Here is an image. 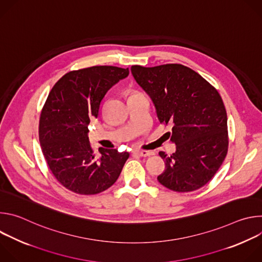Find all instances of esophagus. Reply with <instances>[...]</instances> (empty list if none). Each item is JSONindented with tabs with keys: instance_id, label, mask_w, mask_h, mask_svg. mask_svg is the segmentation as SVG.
<instances>
[{
	"instance_id": "1",
	"label": "esophagus",
	"mask_w": 262,
	"mask_h": 262,
	"mask_svg": "<svg viewBox=\"0 0 262 262\" xmlns=\"http://www.w3.org/2000/svg\"><path fill=\"white\" fill-rule=\"evenodd\" d=\"M135 155H137V156H139V157L146 158V157L154 156V152H152V151H147V150H136V151H135Z\"/></svg>"
}]
</instances>
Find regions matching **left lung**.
Listing matches in <instances>:
<instances>
[{"label":"left lung","mask_w":262,"mask_h":262,"mask_svg":"<svg viewBox=\"0 0 262 262\" xmlns=\"http://www.w3.org/2000/svg\"><path fill=\"white\" fill-rule=\"evenodd\" d=\"M138 85L151 98L161 123L173 124L167 133L176 151H161L165 170L158 180L169 190L192 192L216 173L228 151L227 114L214 87L181 64L130 68Z\"/></svg>","instance_id":"left-lung-1"}]
</instances>
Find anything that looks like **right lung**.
I'll list each match as a JSON object with an SVG mask.
<instances>
[{"instance_id": "1", "label": "right lung", "mask_w": 262, "mask_h": 262, "mask_svg": "<svg viewBox=\"0 0 262 262\" xmlns=\"http://www.w3.org/2000/svg\"><path fill=\"white\" fill-rule=\"evenodd\" d=\"M128 68L92 66L66 73L53 87L39 120L43 157L57 180L81 195H95L113 185L128 152L101 148L99 157L89 143V124L97 118L105 93L125 79Z\"/></svg>"}]
</instances>
